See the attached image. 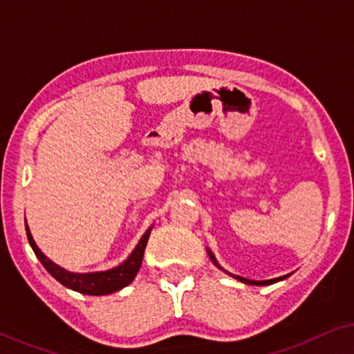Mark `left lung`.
I'll return each mask as SVG.
<instances>
[{
    "label": "left lung",
    "mask_w": 354,
    "mask_h": 354,
    "mask_svg": "<svg viewBox=\"0 0 354 354\" xmlns=\"http://www.w3.org/2000/svg\"><path fill=\"white\" fill-rule=\"evenodd\" d=\"M206 251H207V256H209V259L212 261V264H214L216 268H219L221 270H224L225 274H229L230 277H234V279H236V280H240V282H243V283H246V285H272V283H275V282H280V280H285L287 277H290V274H287V275H282V277H277V279H270V280H250V279L240 277V275L230 274V272H227V270H225L224 268H221V264L217 263V261H216V256H214V253H212V251H211L209 248H206Z\"/></svg>",
    "instance_id": "1"
}]
</instances>
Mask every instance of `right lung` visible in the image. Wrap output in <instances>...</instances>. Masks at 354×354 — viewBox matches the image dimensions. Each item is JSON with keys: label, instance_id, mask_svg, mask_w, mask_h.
<instances>
[{"label": "right lung", "instance_id": "add662e5", "mask_svg": "<svg viewBox=\"0 0 354 354\" xmlns=\"http://www.w3.org/2000/svg\"><path fill=\"white\" fill-rule=\"evenodd\" d=\"M151 230L153 225L142 235V239L138 240L137 246H135L132 253L129 254V258L122 261L119 266H115V268L108 270H98V272H71V270L53 263V261L38 248V245L35 243V240H33L32 232L28 229L26 221L28 243H30L33 253H35L37 258L40 259V263L45 266L48 272H50L57 282L64 285V287L84 295H93V297H101V295L119 292V290H122L124 287H127L129 283L133 282L135 275L138 274L140 266H142L145 248H147Z\"/></svg>", "mask_w": 354, "mask_h": 354}]
</instances>
